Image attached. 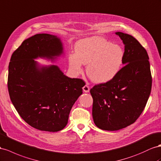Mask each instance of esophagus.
Listing matches in <instances>:
<instances>
[{"mask_svg":"<svg viewBox=\"0 0 161 161\" xmlns=\"http://www.w3.org/2000/svg\"><path fill=\"white\" fill-rule=\"evenodd\" d=\"M82 89H83V91H84V92H85V93L89 92V90H90L89 85H86V84L83 86V87H82Z\"/></svg>","mask_w":161,"mask_h":161,"instance_id":"34e87169","label":"esophagus"}]
</instances>
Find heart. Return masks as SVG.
<instances>
[{
  "instance_id": "1",
  "label": "heart",
  "mask_w": 161,
  "mask_h": 161,
  "mask_svg": "<svg viewBox=\"0 0 161 161\" xmlns=\"http://www.w3.org/2000/svg\"><path fill=\"white\" fill-rule=\"evenodd\" d=\"M76 53L68 55L70 70L75 75L86 73L96 83H105L118 75L123 66L125 52L122 47L112 44L107 39L94 36L79 41L75 45Z\"/></svg>"
}]
</instances>
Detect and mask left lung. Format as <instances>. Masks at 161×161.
I'll list each match as a JSON object with an SVG mask.
<instances>
[{
	"mask_svg": "<svg viewBox=\"0 0 161 161\" xmlns=\"http://www.w3.org/2000/svg\"><path fill=\"white\" fill-rule=\"evenodd\" d=\"M125 44L123 64L114 79L90 89L95 125L116 131L131 125L140 117L149 98L152 75L146 50L129 34L116 32Z\"/></svg>",
	"mask_w": 161,
	"mask_h": 161,
	"instance_id": "1",
	"label": "left lung"
}]
</instances>
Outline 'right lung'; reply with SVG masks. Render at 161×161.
<instances>
[{
    "label": "right lung",
    "mask_w": 161,
    "mask_h": 161,
    "mask_svg": "<svg viewBox=\"0 0 161 161\" xmlns=\"http://www.w3.org/2000/svg\"><path fill=\"white\" fill-rule=\"evenodd\" d=\"M62 49L55 36L38 34L21 43L8 65L7 85L12 103L25 122L40 131L57 132L66 127L85 85L82 79L66 76L56 66L36 67L34 59H53Z\"/></svg>",
    "instance_id": "add662e5"
}]
</instances>
